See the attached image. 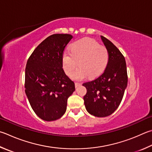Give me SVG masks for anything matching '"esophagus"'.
Here are the masks:
<instances>
[{
    "mask_svg": "<svg viewBox=\"0 0 152 152\" xmlns=\"http://www.w3.org/2000/svg\"><path fill=\"white\" fill-rule=\"evenodd\" d=\"M80 85H81L80 83H78V82H76V83H75V87L77 88V87H78L79 86H80Z\"/></svg>",
    "mask_w": 152,
    "mask_h": 152,
    "instance_id": "esophagus-1",
    "label": "esophagus"
}]
</instances>
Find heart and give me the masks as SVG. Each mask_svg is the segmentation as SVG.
Here are the masks:
<instances>
[{"label": "heart", "instance_id": "b5f03b06", "mask_svg": "<svg viewBox=\"0 0 152 152\" xmlns=\"http://www.w3.org/2000/svg\"><path fill=\"white\" fill-rule=\"evenodd\" d=\"M108 50L90 38H84L74 42L70 52H64L62 57V68L68 76L73 74L74 80L84 79L88 75L96 77L103 72L109 62Z\"/></svg>", "mask_w": 152, "mask_h": 152}]
</instances>
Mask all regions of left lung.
I'll return each instance as SVG.
<instances>
[{
    "instance_id": "8db88e82",
    "label": "left lung",
    "mask_w": 152,
    "mask_h": 152,
    "mask_svg": "<svg viewBox=\"0 0 152 152\" xmlns=\"http://www.w3.org/2000/svg\"><path fill=\"white\" fill-rule=\"evenodd\" d=\"M101 38L108 50V64L100 76L82 84L87 90L84 96L86 109L96 117H106L114 112L128 84L125 58L111 41L103 36Z\"/></svg>"
}]
</instances>
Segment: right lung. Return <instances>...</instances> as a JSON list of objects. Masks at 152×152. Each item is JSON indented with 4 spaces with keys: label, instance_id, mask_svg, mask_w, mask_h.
<instances>
[{
    "label": "right lung",
    "instance_id": "obj_1",
    "mask_svg": "<svg viewBox=\"0 0 152 152\" xmlns=\"http://www.w3.org/2000/svg\"><path fill=\"white\" fill-rule=\"evenodd\" d=\"M73 37L54 34L34 49L25 69V93L35 114L45 121L59 119L66 110L68 98L75 90L62 68L64 48Z\"/></svg>",
    "mask_w": 152,
    "mask_h": 152
}]
</instances>
